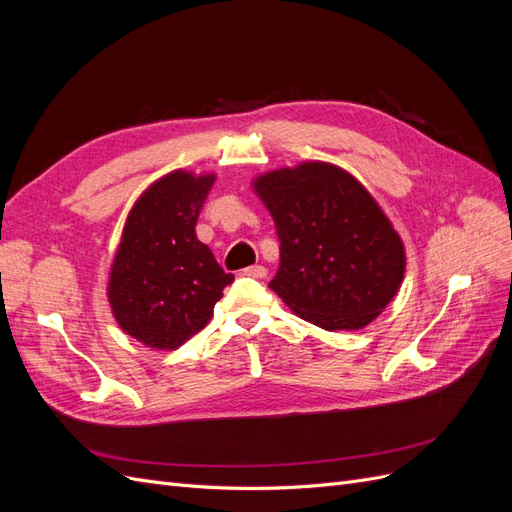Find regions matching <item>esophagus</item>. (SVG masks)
<instances>
[{"label": "esophagus", "instance_id": "obj_1", "mask_svg": "<svg viewBox=\"0 0 512 512\" xmlns=\"http://www.w3.org/2000/svg\"><path fill=\"white\" fill-rule=\"evenodd\" d=\"M243 273L250 275V277H258V280H262V277H267V267L252 265V267H247Z\"/></svg>", "mask_w": 512, "mask_h": 512}]
</instances>
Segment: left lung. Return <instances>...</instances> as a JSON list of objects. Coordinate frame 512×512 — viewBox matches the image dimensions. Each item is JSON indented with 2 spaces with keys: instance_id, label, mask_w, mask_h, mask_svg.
I'll use <instances>...</instances> for the list:
<instances>
[{
  "instance_id": "1",
  "label": "left lung",
  "mask_w": 512,
  "mask_h": 512,
  "mask_svg": "<svg viewBox=\"0 0 512 512\" xmlns=\"http://www.w3.org/2000/svg\"><path fill=\"white\" fill-rule=\"evenodd\" d=\"M280 239L269 288L327 331H356L393 301L406 271L397 230L344 168L303 162L254 179Z\"/></svg>"
}]
</instances>
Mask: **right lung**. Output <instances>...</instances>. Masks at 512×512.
I'll return each mask as SVG.
<instances>
[{"mask_svg":"<svg viewBox=\"0 0 512 512\" xmlns=\"http://www.w3.org/2000/svg\"><path fill=\"white\" fill-rule=\"evenodd\" d=\"M215 175L173 170L136 200L108 275L119 327L147 348L175 350L213 316L235 275L196 237Z\"/></svg>","mask_w":512,"mask_h":512,"instance_id":"obj_1","label":"right lung"}]
</instances>
